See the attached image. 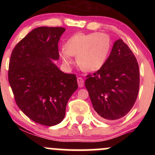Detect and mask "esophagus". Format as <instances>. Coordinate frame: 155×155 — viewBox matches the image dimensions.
<instances>
[{
  "label": "esophagus",
  "mask_w": 155,
  "mask_h": 155,
  "mask_svg": "<svg viewBox=\"0 0 155 155\" xmlns=\"http://www.w3.org/2000/svg\"><path fill=\"white\" fill-rule=\"evenodd\" d=\"M77 82L78 85H79V87H84V79L81 77H78L77 78Z\"/></svg>",
  "instance_id": "obj_1"
}]
</instances>
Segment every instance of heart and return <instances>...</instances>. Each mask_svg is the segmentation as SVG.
I'll list each match as a JSON object with an SVG mask.
<instances>
[{
	"instance_id": "b5f03b06",
	"label": "heart",
	"mask_w": 155,
	"mask_h": 155,
	"mask_svg": "<svg viewBox=\"0 0 155 155\" xmlns=\"http://www.w3.org/2000/svg\"><path fill=\"white\" fill-rule=\"evenodd\" d=\"M111 47L110 36L104 33H78L72 35L60 51V57L67 65L76 56L79 67L84 71L93 72L103 67Z\"/></svg>"
}]
</instances>
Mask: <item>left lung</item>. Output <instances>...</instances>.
<instances>
[{"label":"left lung","instance_id":"1","mask_svg":"<svg viewBox=\"0 0 155 155\" xmlns=\"http://www.w3.org/2000/svg\"><path fill=\"white\" fill-rule=\"evenodd\" d=\"M139 83L136 57L128 46L119 39L103 67L87 76L85 87L99 116L115 120L125 116L134 106Z\"/></svg>","mask_w":155,"mask_h":155}]
</instances>
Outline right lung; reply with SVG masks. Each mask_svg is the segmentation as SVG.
Wrapping results in <instances>:
<instances>
[{
	"label": "right lung",
	"instance_id": "add662e5",
	"mask_svg": "<svg viewBox=\"0 0 155 155\" xmlns=\"http://www.w3.org/2000/svg\"><path fill=\"white\" fill-rule=\"evenodd\" d=\"M60 27H39L19 42L11 55L8 82L18 107L36 123L62 122L69 98L77 90L75 74H64L52 60L59 59Z\"/></svg>",
	"mask_w": 155,
	"mask_h": 155
}]
</instances>
